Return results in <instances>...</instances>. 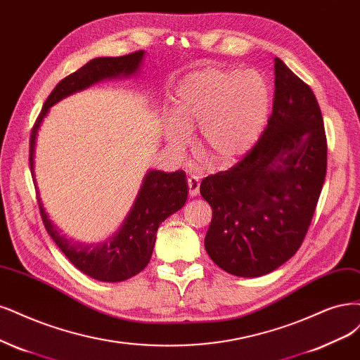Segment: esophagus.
Instances as JSON below:
<instances>
[{
	"instance_id": "esophagus-1",
	"label": "esophagus",
	"mask_w": 360,
	"mask_h": 360,
	"mask_svg": "<svg viewBox=\"0 0 360 360\" xmlns=\"http://www.w3.org/2000/svg\"><path fill=\"white\" fill-rule=\"evenodd\" d=\"M188 186H189V195L192 198L200 193V180H198L196 176H191L188 179Z\"/></svg>"
}]
</instances>
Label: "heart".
Segmentation results:
<instances>
[{"label": "heart", "mask_w": 360, "mask_h": 360, "mask_svg": "<svg viewBox=\"0 0 360 360\" xmlns=\"http://www.w3.org/2000/svg\"><path fill=\"white\" fill-rule=\"evenodd\" d=\"M268 113L269 89L259 74L208 67L179 83L164 135L176 152H183L188 134L200 128L202 155L216 165H226L253 147Z\"/></svg>", "instance_id": "b5f03b06"}]
</instances>
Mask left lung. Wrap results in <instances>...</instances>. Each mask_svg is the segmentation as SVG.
Returning <instances> with one entry per match:
<instances>
[{
	"label": "left lung",
	"mask_w": 360,
	"mask_h": 360,
	"mask_svg": "<svg viewBox=\"0 0 360 360\" xmlns=\"http://www.w3.org/2000/svg\"><path fill=\"white\" fill-rule=\"evenodd\" d=\"M272 115L238 164L202 180L212 205L204 245L229 274L260 277L298 252L326 177L323 117L309 86L278 58Z\"/></svg>",
	"instance_id": "left-lung-1"
}]
</instances>
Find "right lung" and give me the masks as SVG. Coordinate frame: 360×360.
<instances>
[{
    "mask_svg": "<svg viewBox=\"0 0 360 360\" xmlns=\"http://www.w3.org/2000/svg\"><path fill=\"white\" fill-rule=\"evenodd\" d=\"M143 58L144 51L116 58H95L56 84L52 94L47 96L31 132L30 165L34 183L35 140L41 122L49 113V108L60 101L62 98L89 88L94 83L104 79L132 76L139 71ZM188 179H186L184 171H148L143 180L137 200L119 231L113 237L98 244H80L65 238L49 219L40 198L39 207L46 231L74 266L95 280L116 283L139 274L150 262L159 225L184 205L188 200Z\"/></svg>",
    "mask_w": 360,
    "mask_h": 360,
    "instance_id": "add662e5",
    "label": "right lung"
}]
</instances>
